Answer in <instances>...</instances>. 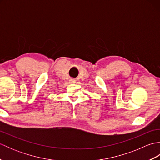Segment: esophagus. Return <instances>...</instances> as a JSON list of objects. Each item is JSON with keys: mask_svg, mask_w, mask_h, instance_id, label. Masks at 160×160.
Here are the masks:
<instances>
[{"mask_svg": "<svg viewBox=\"0 0 160 160\" xmlns=\"http://www.w3.org/2000/svg\"><path fill=\"white\" fill-rule=\"evenodd\" d=\"M69 81H70V83H75V82H76V80L73 79V78H71Z\"/></svg>", "mask_w": 160, "mask_h": 160, "instance_id": "1", "label": "esophagus"}]
</instances>
